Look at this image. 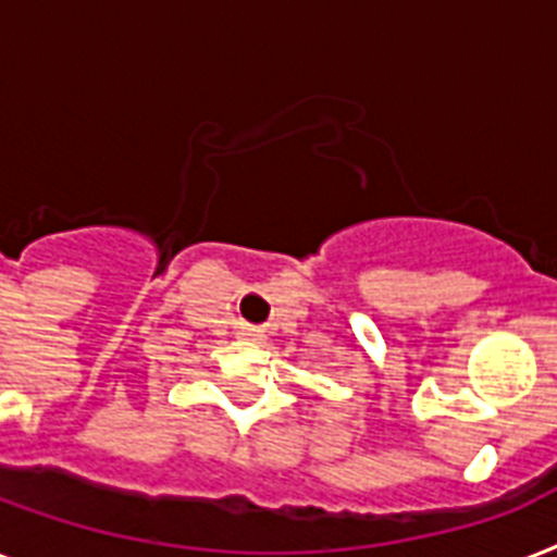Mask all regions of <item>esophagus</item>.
<instances>
[{
	"label": "esophagus",
	"instance_id": "esophagus-1",
	"mask_svg": "<svg viewBox=\"0 0 557 557\" xmlns=\"http://www.w3.org/2000/svg\"><path fill=\"white\" fill-rule=\"evenodd\" d=\"M237 334L243 337V341H263V332H260V329H255V325H243Z\"/></svg>",
	"mask_w": 557,
	"mask_h": 557
}]
</instances>
